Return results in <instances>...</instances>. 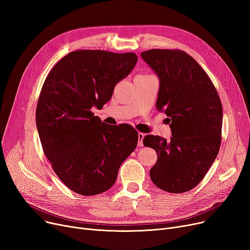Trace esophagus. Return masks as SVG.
I'll use <instances>...</instances> for the list:
<instances>
[{
    "label": "esophagus",
    "instance_id": "esophagus-1",
    "mask_svg": "<svg viewBox=\"0 0 250 250\" xmlns=\"http://www.w3.org/2000/svg\"><path fill=\"white\" fill-rule=\"evenodd\" d=\"M138 137H139V143H138V145H139L140 147H143V140H144V137H145V134L139 133V134H138Z\"/></svg>",
    "mask_w": 250,
    "mask_h": 250
}]
</instances>
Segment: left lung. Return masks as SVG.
<instances>
[{"label":"left lung","instance_id":"obj_1","mask_svg":"<svg viewBox=\"0 0 250 250\" xmlns=\"http://www.w3.org/2000/svg\"><path fill=\"white\" fill-rule=\"evenodd\" d=\"M160 80L156 107L169 117L170 141L148 135L146 147L158 156L150 170L154 185L172 193L195 188L220 150L223 110L208 74L186 51L150 49L141 54Z\"/></svg>","mask_w":250,"mask_h":250}]
</instances>
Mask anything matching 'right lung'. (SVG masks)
<instances>
[{"label":"right lung","instance_id":"obj_1","mask_svg":"<svg viewBox=\"0 0 250 250\" xmlns=\"http://www.w3.org/2000/svg\"><path fill=\"white\" fill-rule=\"evenodd\" d=\"M137 61L134 52L76 50L45 79L36 107L39 139L56 174L76 193L108 190L137 147L138 132L132 125H106L91 111L110 100L115 85Z\"/></svg>","mask_w":250,"mask_h":250}]
</instances>
